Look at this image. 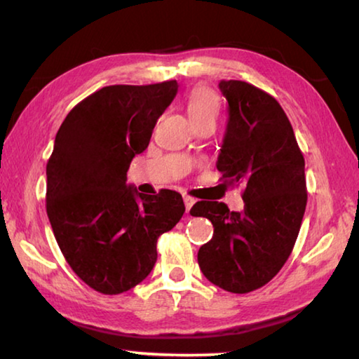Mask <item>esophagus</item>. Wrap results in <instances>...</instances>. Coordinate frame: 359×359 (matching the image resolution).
Listing matches in <instances>:
<instances>
[{"instance_id": "obj_1", "label": "esophagus", "mask_w": 359, "mask_h": 359, "mask_svg": "<svg viewBox=\"0 0 359 359\" xmlns=\"http://www.w3.org/2000/svg\"><path fill=\"white\" fill-rule=\"evenodd\" d=\"M184 203H185V209H187V212H190V209L193 208V204L196 203V199L191 198V196H188V194H187V196H184Z\"/></svg>"}]
</instances>
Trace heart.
<instances>
[{
	"label": "heart",
	"mask_w": 359,
	"mask_h": 359,
	"mask_svg": "<svg viewBox=\"0 0 359 359\" xmlns=\"http://www.w3.org/2000/svg\"><path fill=\"white\" fill-rule=\"evenodd\" d=\"M187 114L193 126L204 121H215L220 114V100L208 87H194L187 96Z\"/></svg>",
	"instance_id": "heart-1"
}]
</instances>
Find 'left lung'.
<instances>
[{
    "label": "left lung",
    "mask_w": 359,
    "mask_h": 359,
    "mask_svg": "<svg viewBox=\"0 0 359 359\" xmlns=\"http://www.w3.org/2000/svg\"><path fill=\"white\" fill-rule=\"evenodd\" d=\"M218 87L229 118L217 169L231 185H244V210L198 201L190 214L214 224V236L198 252L205 278L244 294L271 282L293 250L307 204L304 156L274 96L242 81Z\"/></svg>",
    "instance_id": "left-lung-1"
}]
</instances>
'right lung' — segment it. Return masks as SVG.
Returning <instances> with one entry per match:
<instances>
[{
    "mask_svg": "<svg viewBox=\"0 0 359 359\" xmlns=\"http://www.w3.org/2000/svg\"><path fill=\"white\" fill-rule=\"evenodd\" d=\"M179 85H109L71 109L47 161L46 209L77 277L120 294L154 269L156 241L184 215L177 191L142 194L126 185L131 160L150 142Z\"/></svg>",
    "mask_w": 359,
    "mask_h": 359,
    "instance_id": "1",
    "label": "right lung"
}]
</instances>
